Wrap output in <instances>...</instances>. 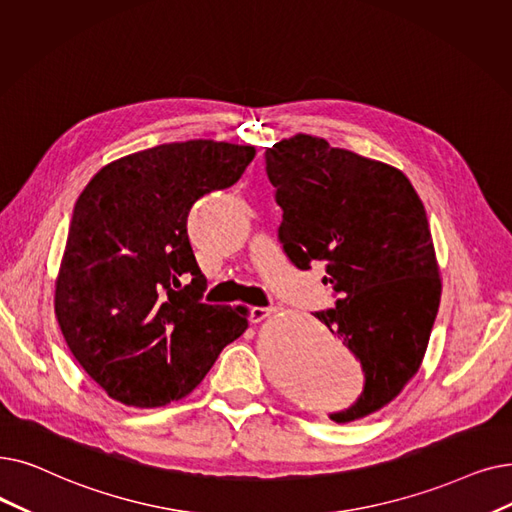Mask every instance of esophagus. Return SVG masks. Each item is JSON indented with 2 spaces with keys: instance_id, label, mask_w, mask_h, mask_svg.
<instances>
[{
  "instance_id": "34e87169",
  "label": "esophagus",
  "mask_w": 512,
  "mask_h": 512,
  "mask_svg": "<svg viewBox=\"0 0 512 512\" xmlns=\"http://www.w3.org/2000/svg\"><path fill=\"white\" fill-rule=\"evenodd\" d=\"M274 307H251V311H249V320L251 322H261V320H265V318H270L272 314H274Z\"/></svg>"
}]
</instances>
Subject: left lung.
Listing matches in <instances>:
<instances>
[{"instance_id":"obj_1","label":"left lung","mask_w":512,"mask_h":512,"mask_svg":"<svg viewBox=\"0 0 512 512\" xmlns=\"http://www.w3.org/2000/svg\"><path fill=\"white\" fill-rule=\"evenodd\" d=\"M265 171L284 253L299 270L324 261V284L339 295L316 318L366 374L358 402L330 418H364L402 393L429 345L441 278L425 207L399 169L307 133L265 150Z\"/></svg>"}]
</instances>
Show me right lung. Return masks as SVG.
<instances>
[{"mask_svg": "<svg viewBox=\"0 0 512 512\" xmlns=\"http://www.w3.org/2000/svg\"><path fill=\"white\" fill-rule=\"evenodd\" d=\"M253 157L247 144H161L104 165L79 194L54 311L75 360L108 397L133 408L177 402L249 328L247 307L201 301L207 280L186 221L198 198L238 182Z\"/></svg>", "mask_w": 512, "mask_h": 512, "instance_id": "obj_1", "label": "right lung"}]
</instances>
